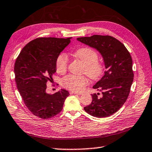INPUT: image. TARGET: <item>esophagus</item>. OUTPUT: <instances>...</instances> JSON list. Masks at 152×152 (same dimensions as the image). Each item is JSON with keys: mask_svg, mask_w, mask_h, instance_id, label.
I'll return each instance as SVG.
<instances>
[{"mask_svg": "<svg viewBox=\"0 0 152 152\" xmlns=\"http://www.w3.org/2000/svg\"><path fill=\"white\" fill-rule=\"evenodd\" d=\"M70 94H78V95L83 94V93H81V92H71Z\"/></svg>", "mask_w": 152, "mask_h": 152, "instance_id": "1", "label": "esophagus"}]
</instances>
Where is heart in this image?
Masks as SVG:
<instances>
[{
  "mask_svg": "<svg viewBox=\"0 0 152 152\" xmlns=\"http://www.w3.org/2000/svg\"><path fill=\"white\" fill-rule=\"evenodd\" d=\"M73 56L83 63V73H86L92 79L100 78L103 73L104 67L99 61L98 54L94 49L89 47H83L77 49ZM68 66V58L65 54H60L56 61L57 73L64 74L66 72ZM88 80L86 76L69 75L62 79V85L72 91H83L88 85Z\"/></svg>",
  "mask_w": 152,
  "mask_h": 152,
  "instance_id": "b5f03b06",
  "label": "heart"
}]
</instances>
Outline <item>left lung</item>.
Returning <instances> with one entry per match:
<instances>
[{"instance_id":"left-lung-1","label":"left lung","mask_w":152,"mask_h":152,"mask_svg":"<svg viewBox=\"0 0 152 152\" xmlns=\"http://www.w3.org/2000/svg\"><path fill=\"white\" fill-rule=\"evenodd\" d=\"M77 40L96 49L104 59L106 69L93 86L102 92V96L92 94L91 104L84 110L96 117H109L123 106L131 91L134 77L131 54L123 43L111 36L94 35Z\"/></svg>"}]
</instances>
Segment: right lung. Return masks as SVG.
I'll use <instances>...</instances> for the list:
<instances>
[{"label":"right lung","mask_w":152,"mask_h":152,"mask_svg":"<svg viewBox=\"0 0 152 152\" xmlns=\"http://www.w3.org/2000/svg\"><path fill=\"white\" fill-rule=\"evenodd\" d=\"M71 37L37 38L23 48L15 62V80L25 104L33 115L47 119L63 109L69 95L61 89L53 94L46 93V83L56 72V61L69 44Z\"/></svg>","instance_id":"add662e5"}]
</instances>
